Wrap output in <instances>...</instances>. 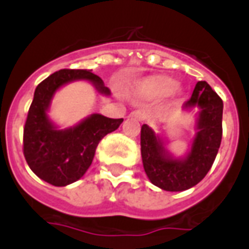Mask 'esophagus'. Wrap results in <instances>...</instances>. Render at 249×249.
<instances>
[{
  "label": "esophagus",
  "instance_id": "1",
  "mask_svg": "<svg viewBox=\"0 0 249 249\" xmlns=\"http://www.w3.org/2000/svg\"><path fill=\"white\" fill-rule=\"evenodd\" d=\"M130 116L134 117V119H137V120H143L144 113L142 112V111H140V109H136V111H133V112L130 113Z\"/></svg>",
  "mask_w": 249,
  "mask_h": 249
}]
</instances>
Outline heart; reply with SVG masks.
Masks as SVG:
<instances>
[{"label": "heart", "mask_w": 249, "mask_h": 249, "mask_svg": "<svg viewBox=\"0 0 249 249\" xmlns=\"http://www.w3.org/2000/svg\"><path fill=\"white\" fill-rule=\"evenodd\" d=\"M176 89V84L172 80H148L141 86L142 93L146 95H163Z\"/></svg>", "instance_id": "b5f03b06"}]
</instances>
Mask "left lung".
<instances>
[{
  "mask_svg": "<svg viewBox=\"0 0 249 249\" xmlns=\"http://www.w3.org/2000/svg\"><path fill=\"white\" fill-rule=\"evenodd\" d=\"M195 106L200 108L197 133L186 159L170 158L155 132L146 124L141 128V155L144 172L154 185L165 191H183L199 183L212 168L220 148L222 99L205 81H199L183 108Z\"/></svg>",
  "mask_w": 249,
  "mask_h": 249,
  "instance_id": "1",
  "label": "left lung"
}]
</instances>
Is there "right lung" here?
<instances>
[{
	"label": "right lung",
	"mask_w": 249,
	"mask_h": 249,
	"mask_svg": "<svg viewBox=\"0 0 249 249\" xmlns=\"http://www.w3.org/2000/svg\"><path fill=\"white\" fill-rule=\"evenodd\" d=\"M81 79L91 81L98 91L109 94L101 77L88 70H60L37 85L25 120L23 154L27 164L37 177L53 186H67L83 177L102 138L123 123V119L98 113L66 130H58L50 123L46 111L56 89Z\"/></svg>",
	"instance_id": "obj_1"
}]
</instances>
